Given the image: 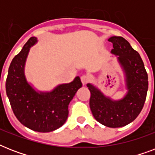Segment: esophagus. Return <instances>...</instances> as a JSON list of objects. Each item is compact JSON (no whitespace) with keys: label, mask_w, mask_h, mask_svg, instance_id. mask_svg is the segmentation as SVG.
I'll use <instances>...</instances> for the list:
<instances>
[{"label":"esophagus","mask_w":155,"mask_h":155,"mask_svg":"<svg viewBox=\"0 0 155 155\" xmlns=\"http://www.w3.org/2000/svg\"><path fill=\"white\" fill-rule=\"evenodd\" d=\"M88 81H89V77H88L87 75H84L81 76V82H82L83 84L85 85Z\"/></svg>","instance_id":"34e87169"}]
</instances>
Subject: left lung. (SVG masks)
Instances as JSON below:
<instances>
[{"label": "left lung", "mask_w": 155, "mask_h": 155, "mask_svg": "<svg viewBox=\"0 0 155 155\" xmlns=\"http://www.w3.org/2000/svg\"><path fill=\"white\" fill-rule=\"evenodd\" d=\"M113 43L111 53L117 56L125 78L127 93L120 100L106 97L96 86L87 84L91 92L89 105L95 119L107 127H122L141 113L148 90V75L141 56L128 41L120 36L108 38Z\"/></svg>", "instance_id": "1"}]
</instances>
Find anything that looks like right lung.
Masks as SVG:
<instances>
[{"instance_id": "right-lung-1", "label": "right lung", "mask_w": 155, "mask_h": 155, "mask_svg": "<svg viewBox=\"0 0 155 155\" xmlns=\"http://www.w3.org/2000/svg\"><path fill=\"white\" fill-rule=\"evenodd\" d=\"M38 38L31 37L13 58L6 79V94L18 120L25 127L41 133L51 132L65 123L68 105L82 83L79 76L69 84L58 85L51 92H38L28 83L25 65L30 47Z\"/></svg>"}]
</instances>
